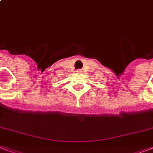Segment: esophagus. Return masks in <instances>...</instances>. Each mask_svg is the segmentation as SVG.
I'll return each mask as SVG.
<instances>
[{
    "label": "esophagus",
    "instance_id": "esophagus-1",
    "mask_svg": "<svg viewBox=\"0 0 153 153\" xmlns=\"http://www.w3.org/2000/svg\"><path fill=\"white\" fill-rule=\"evenodd\" d=\"M78 72H79V73H81V71H80V70H79V71H78Z\"/></svg>",
    "mask_w": 153,
    "mask_h": 153
}]
</instances>
